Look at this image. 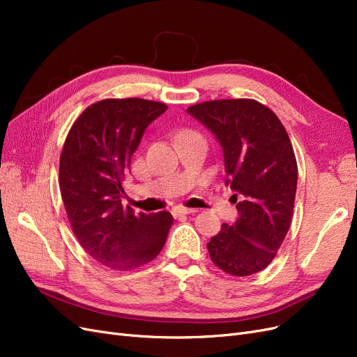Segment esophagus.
<instances>
[{"instance_id": "34e87169", "label": "esophagus", "mask_w": 357, "mask_h": 357, "mask_svg": "<svg viewBox=\"0 0 357 357\" xmlns=\"http://www.w3.org/2000/svg\"><path fill=\"white\" fill-rule=\"evenodd\" d=\"M198 210L197 208H186V207H176L174 210H172V213H174L176 215H181V214H192V213H197Z\"/></svg>"}]
</instances>
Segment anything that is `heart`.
Wrapping results in <instances>:
<instances>
[{"instance_id": "b5f03b06", "label": "heart", "mask_w": 357, "mask_h": 357, "mask_svg": "<svg viewBox=\"0 0 357 357\" xmlns=\"http://www.w3.org/2000/svg\"><path fill=\"white\" fill-rule=\"evenodd\" d=\"M186 135H198V134L193 132V131H181V132L178 134V138H180V137H186Z\"/></svg>"}]
</instances>
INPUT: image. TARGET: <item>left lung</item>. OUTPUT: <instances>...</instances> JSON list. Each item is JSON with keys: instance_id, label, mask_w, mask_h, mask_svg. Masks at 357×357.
<instances>
[{"instance_id": "left-lung-1", "label": "left lung", "mask_w": 357, "mask_h": 357, "mask_svg": "<svg viewBox=\"0 0 357 357\" xmlns=\"http://www.w3.org/2000/svg\"><path fill=\"white\" fill-rule=\"evenodd\" d=\"M222 146L226 180L238 218L207 244L211 261L236 277L262 271L290 228L298 167L278 117L255 100L207 101L188 109Z\"/></svg>"}]
</instances>
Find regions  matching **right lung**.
Listing matches in <instances>:
<instances>
[{
	"label": "right lung",
	"mask_w": 357,
	"mask_h": 357,
	"mask_svg": "<svg viewBox=\"0 0 357 357\" xmlns=\"http://www.w3.org/2000/svg\"><path fill=\"white\" fill-rule=\"evenodd\" d=\"M168 107L142 98L102 100L75 121L63 144L59 188L75 238L95 261L119 271L159 255L174 219L122 205V181L146 128Z\"/></svg>",
	"instance_id": "add662e5"
}]
</instances>
